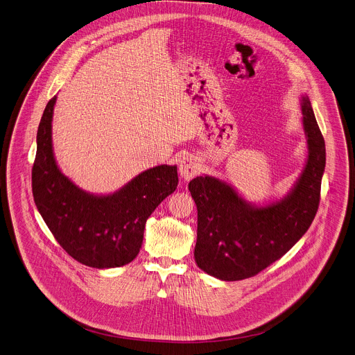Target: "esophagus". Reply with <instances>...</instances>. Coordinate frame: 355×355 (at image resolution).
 <instances>
[{"label": "esophagus", "mask_w": 355, "mask_h": 355, "mask_svg": "<svg viewBox=\"0 0 355 355\" xmlns=\"http://www.w3.org/2000/svg\"><path fill=\"white\" fill-rule=\"evenodd\" d=\"M180 174L185 181H189L193 177H196L197 174H200V164L198 162L191 158V157H187L180 162Z\"/></svg>", "instance_id": "1"}]
</instances>
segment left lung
Instances as JSON below:
<instances>
[{"label": "left lung", "mask_w": 355, "mask_h": 355, "mask_svg": "<svg viewBox=\"0 0 355 355\" xmlns=\"http://www.w3.org/2000/svg\"><path fill=\"white\" fill-rule=\"evenodd\" d=\"M308 161L295 189L269 207H251L228 184L214 177L189 182L197 205L194 261L224 281L254 277L285 255L312 224L320 202L326 144L311 101L302 97Z\"/></svg>", "instance_id": "left-lung-1"}]
</instances>
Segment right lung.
<instances>
[{"mask_svg":"<svg viewBox=\"0 0 355 355\" xmlns=\"http://www.w3.org/2000/svg\"><path fill=\"white\" fill-rule=\"evenodd\" d=\"M56 97L43 112L32 166L35 204L62 248L82 265L108 269L130 263L141 247L144 225L175 191L177 166L161 164L139 174L121 191L92 196L77 188L55 164L51 120Z\"/></svg>","mask_w":355,"mask_h":355,"instance_id":"1","label":"right lung"}]
</instances>
